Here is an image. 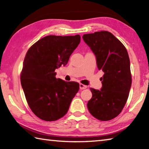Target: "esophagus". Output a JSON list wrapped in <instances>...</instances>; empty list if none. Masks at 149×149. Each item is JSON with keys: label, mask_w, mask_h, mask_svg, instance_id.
<instances>
[{"label": "esophagus", "mask_w": 149, "mask_h": 149, "mask_svg": "<svg viewBox=\"0 0 149 149\" xmlns=\"http://www.w3.org/2000/svg\"><path fill=\"white\" fill-rule=\"evenodd\" d=\"M87 88V86H86L83 84H80V90H84Z\"/></svg>", "instance_id": "obj_1"}]
</instances>
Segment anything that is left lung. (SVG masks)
<instances>
[{"label":"left lung","instance_id":"1","mask_svg":"<svg viewBox=\"0 0 149 149\" xmlns=\"http://www.w3.org/2000/svg\"><path fill=\"white\" fill-rule=\"evenodd\" d=\"M82 38L95 54L98 69L104 72L101 90L90 88L92 97L87 104L88 111L100 120H110L121 113L128 98L132 86L128 54L108 31L85 34Z\"/></svg>","mask_w":149,"mask_h":149}]
</instances>
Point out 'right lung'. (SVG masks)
<instances>
[{
  "mask_svg": "<svg viewBox=\"0 0 149 149\" xmlns=\"http://www.w3.org/2000/svg\"><path fill=\"white\" fill-rule=\"evenodd\" d=\"M80 42V36L48 35L28 49L21 72V84L31 111L43 120L65 116L79 92V84L56 79L55 70L66 65Z\"/></svg>",
  "mask_w": 149,
  "mask_h": 149,
  "instance_id": "obj_1",
  "label": "right lung"
}]
</instances>
